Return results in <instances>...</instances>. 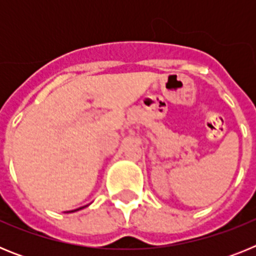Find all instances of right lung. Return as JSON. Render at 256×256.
<instances>
[{"instance_id": "right-lung-1", "label": "right lung", "mask_w": 256, "mask_h": 256, "mask_svg": "<svg viewBox=\"0 0 256 256\" xmlns=\"http://www.w3.org/2000/svg\"><path fill=\"white\" fill-rule=\"evenodd\" d=\"M80 209H82V208H80Z\"/></svg>"}]
</instances>
